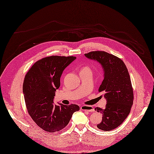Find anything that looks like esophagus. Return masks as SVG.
Here are the masks:
<instances>
[{
	"label": "esophagus",
	"mask_w": 154,
	"mask_h": 154,
	"mask_svg": "<svg viewBox=\"0 0 154 154\" xmlns=\"http://www.w3.org/2000/svg\"><path fill=\"white\" fill-rule=\"evenodd\" d=\"M81 109L83 111H88L89 112H93L94 111L93 106H88V105H83L81 106Z\"/></svg>",
	"instance_id": "1"
}]
</instances>
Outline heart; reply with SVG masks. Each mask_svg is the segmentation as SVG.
<instances>
[{"mask_svg":"<svg viewBox=\"0 0 154 154\" xmlns=\"http://www.w3.org/2000/svg\"><path fill=\"white\" fill-rule=\"evenodd\" d=\"M83 70H91V69H90V68L89 67L85 66V67L83 68V69H82V71H83Z\"/></svg>","mask_w":154,"mask_h":154,"instance_id":"heart-1","label":"heart"}]
</instances>
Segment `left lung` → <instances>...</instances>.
<instances>
[{
    "mask_svg": "<svg viewBox=\"0 0 154 154\" xmlns=\"http://www.w3.org/2000/svg\"><path fill=\"white\" fill-rule=\"evenodd\" d=\"M85 56L99 63L104 72L98 92L103 93L106 105L105 109L94 108L103 115L97 127L103 131L113 130L127 119L133 105L134 93L128 69L121 59L105 51H92Z\"/></svg>",
    "mask_w": 154,
    "mask_h": 154,
    "instance_id": "left-lung-1",
    "label": "left lung"
}]
</instances>
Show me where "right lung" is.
<instances>
[{
	"mask_svg": "<svg viewBox=\"0 0 154 154\" xmlns=\"http://www.w3.org/2000/svg\"><path fill=\"white\" fill-rule=\"evenodd\" d=\"M76 57L53 56L35 63L27 72L23 93L29 114L42 130L56 132L66 126L72 114L79 110L78 105L54 104L56 90L64 69Z\"/></svg>",
	"mask_w": 154,
	"mask_h": 154,
	"instance_id": "add662e5",
	"label": "right lung"
}]
</instances>
